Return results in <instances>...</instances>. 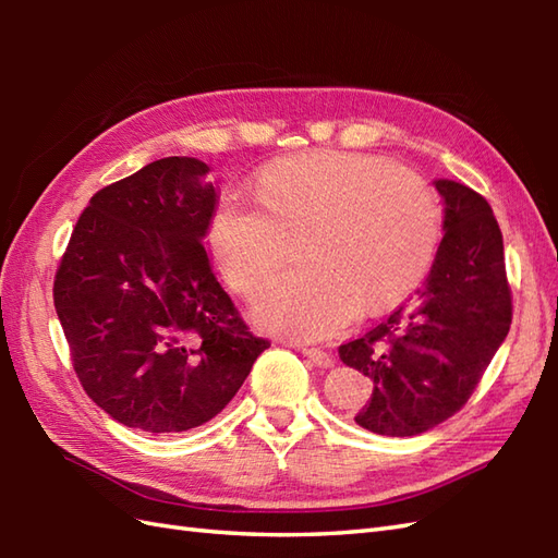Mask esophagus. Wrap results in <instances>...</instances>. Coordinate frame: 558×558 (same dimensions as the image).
<instances>
[{
    "label": "esophagus",
    "instance_id": "esophagus-1",
    "mask_svg": "<svg viewBox=\"0 0 558 558\" xmlns=\"http://www.w3.org/2000/svg\"><path fill=\"white\" fill-rule=\"evenodd\" d=\"M300 352L304 354L306 360L312 364L322 366V369H328V366L336 364V354L333 352H326V350H318V348H300Z\"/></svg>",
    "mask_w": 558,
    "mask_h": 558
}]
</instances>
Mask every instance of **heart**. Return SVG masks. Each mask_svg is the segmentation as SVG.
Returning <instances> with one entry per match:
<instances>
[{"mask_svg":"<svg viewBox=\"0 0 558 558\" xmlns=\"http://www.w3.org/2000/svg\"><path fill=\"white\" fill-rule=\"evenodd\" d=\"M441 213L420 174L376 156L314 150L260 172L256 194L222 192L208 244L222 276L254 294L306 232L312 264L278 278L256 302L260 326L290 338L333 336L400 300L429 270Z\"/></svg>","mask_w":558,"mask_h":558,"instance_id":"1","label":"heart"}]
</instances>
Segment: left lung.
I'll use <instances>...</instances> for the list:
<instances>
[{"instance_id":"left-lung-1","label":"left lung","mask_w":558,"mask_h":558,"mask_svg":"<svg viewBox=\"0 0 558 558\" xmlns=\"http://www.w3.org/2000/svg\"><path fill=\"white\" fill-rule=\"evenodd\" d=\"M434 186L444 201V240L424 286L384 324L338 348L342 364L374 384L354 422L384 436H414L453 417L511 328L492 206L460 182Z\"/></svg>"}]
</instances>
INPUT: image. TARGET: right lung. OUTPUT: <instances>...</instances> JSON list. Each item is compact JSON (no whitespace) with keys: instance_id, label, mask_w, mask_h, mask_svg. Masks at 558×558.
<instances>
[{"instance_id":"right-lung-1","label":"right lung","mask_w":558,"mask_h":558,"mask_svg":"<svg viewBox=\"0 0 558 558\" xmlns=\"http://www.w3.org/2000/svg\"><path fill=\"white\" fill-rule=\"evenodd\" d=\"M210 168L162 158L90 198L54 276V310L98 408L148 434L228 405L270 342L248 333L206 252Z\"/></svg>"}]
</instances>
